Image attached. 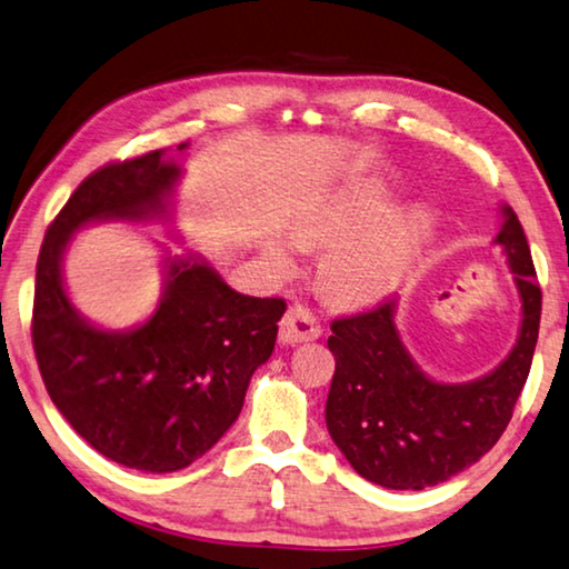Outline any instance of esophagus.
Returning <instances> with one entry per match:
<instances>
[{"mask_svg": "<svg viewBox=\"0 0 569 569\" xmlns=\"http://www.w3.org/2000/svg\"><path fill=\"white\" fill-rule=\"evenodd\" d=\"M319 337L321 323L317 319V313L306 309L301 303L288 306V311L281 319V327H278V339H281V345H301V341H313Z\"/></svg>", "mask_w": 569, "mask_h": 569, "instance_id": "esophagus-1", "label": "esophagus"}]
</instances>
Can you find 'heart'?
I'll list each match as a JSON object with an SVG mask.
<instances>
[{"label": "heart", "instance_id": "heart-1", "mask_svg": "<svg viewBox=\"0 0 569 569\" xmlns=\"http://www.w3.org/2000/svg\"><path fill=\"white\" fill-rule=\"evenodd\" d=\"M387 200L377 189H365L303 222L301 238L331 246L319 266V281L331 299L345 303L372 301L400 281L412 256L415 230L410 224H390L371 230L382 218ZM278 270L291 266L283 246L270 250Z\"/></svg>", "mask_w": 569, "mask_h": 569}]
</instances>
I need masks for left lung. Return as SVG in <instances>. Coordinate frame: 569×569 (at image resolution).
I'll return each mask as SVG.
<instances>
[{
  "mask_svg": "<svg viewBox=\"0 0 569 569\" xmlns=\"http://www.w3.org/2000/svg\"><path fill=\"white\" fill-rule=\"evenodd\" d=\"M503 246L521 296V331L491 375L466 385L432 382L412 362L395 329V303L331 321L337 359L327 398L333 443L362 479L385 489L420 491L479 461L507 430L531 369L542 291L517 212L503 207Z\"/></svg>",
  "mask_w": 569,
  "mask_h": 569,
  "instance_id": "1",
  "label": "left lung"
}]
</instances>
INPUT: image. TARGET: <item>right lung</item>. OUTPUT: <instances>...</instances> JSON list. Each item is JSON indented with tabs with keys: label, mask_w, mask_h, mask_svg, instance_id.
Listing matches in <instances>:
<instances>
[{
	"label": "right lung",
	"mask_w": 569,
	"mask_h": 569,
	"mask_svg": "<svg viewBox=\"0 0 569 569\" xmlns=\"http://www.w3.org/2000/svg\"><path fill=\"white\" fill-rule=\"evenodd\" d=\"M177 177L164 149L96 169L50 222L34 273L32 347L50 400L90 448L147 473L194 463L238 420L286 311L283 299L242 296L210 266L174 260L139 329L101 331L78 317L60 278L70 232L164 212Z\"/></svg>",
	"instance_id": "obj_1"
}]
</instances>
